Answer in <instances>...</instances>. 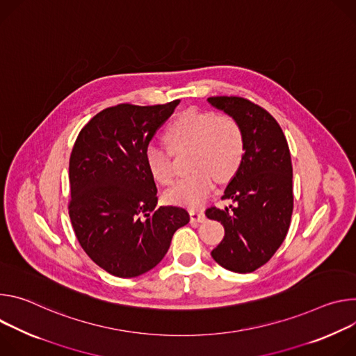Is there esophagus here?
Wrapping results in <instances>:
<instances>
[{
	"label": "esophagus",
	"mask_w": 356,
	"mask_h": 356,
	"mask_svg": "<svg viewBox=\"0 0 356 356\" xmlns=\"http://www.w3.org/2000/svg\"><path fill=\"white\" fill-rule=\"evenodd\" d=\"M189 216H191V222H204L205 220V215L204 212H200V211H195V209H191L189 211Z\"/></svg>",
	"instance_id": "esophagus-1"
}]
</instances>
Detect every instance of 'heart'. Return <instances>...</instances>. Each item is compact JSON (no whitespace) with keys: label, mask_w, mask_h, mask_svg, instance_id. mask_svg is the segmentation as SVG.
<instances>
[{"label":"heart","mask_w":356,"mask_h":356,"mask_svg":"<svg viewBox=\"0 0 356 356\" xmlns=\"http://www.w3.org/2000/svg\"><path fill=\"white\" fill-rule=\"evenodd\" d=\"M174 151L189 148L188 167L192 170L167 191L170 204L198 208L218 182L230 181L242 167L245 136L241 124L230 115L189 108L179 113L165 131ZM149 175L163 185L174 179L170 151L160 144H149L144 152Z\"/></svg>","instance_id":"1"}]
</instances>
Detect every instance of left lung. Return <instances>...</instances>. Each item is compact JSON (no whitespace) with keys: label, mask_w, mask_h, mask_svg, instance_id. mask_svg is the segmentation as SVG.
I'll return each mask as SVG.
<instances>
[{"label":"left lung","mask_w":356,"mask_h":356,"mask_svg":"<svg viewBox=\"0 0 356 356\" xmlns=\"http://www.w3.org/2000/svg\"><path fill=\"white\" fill-rule=\"evenodd\" d=\"M208 102L233 117L245 136L242 167L222 196L233 205L225 209L211 207L205 212L225 227L223 241L211 254L230 271L252 273L277 252L290 227V148L280 124L259 104L239 96H216Z\"/></svg>","instance_id":"left-lung-1"}]
</instances>
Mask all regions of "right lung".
<instances>
[{
    "label": "right lung",
    "mask_w": 356,
    "mask_h": 356,
    "mask_svg": "<svg viewBox=\"0 0 356 356\" xmlns=\"http://www.w3.org/2000/svg\"><path fill=\"white\" fill-rule=\"evenodd\" d=\"M167 104H117L79 133L69 160L67 205L76 238L103 270L130 279L160 263L177 229L189 222L179 207H156L144 152L174 113Z\"/></svg>",
    "instance_id": "obj_1"
}]
</instances>
